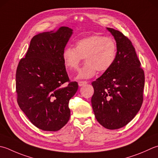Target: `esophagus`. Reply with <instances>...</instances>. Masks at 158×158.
I'll list each match as a JSON object with an SVG mask.
<instances>
[{
	"mask_svg": "<svg viewBox=\"0 0 158 158\" xmlns=\"http://www.w3.org/2000/svg\"><path fill=\"white\" fill-rule=\"evenodd\" d=\"M78 83H79V86H83V85H84L85 84H87L88 81H79L78 82Z\"/></svg>",
	"mask_w": 158,
	"mask_h": 158,
	"instance_id": "34e87169",
	"label": "esophagus"
}]
</instances>
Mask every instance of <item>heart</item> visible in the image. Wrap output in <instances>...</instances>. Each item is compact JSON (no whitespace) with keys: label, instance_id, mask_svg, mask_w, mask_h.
Returning <instances> with one entry per match:
<instances>
[{"label":"heart","instance_id":"obj_1","mask_svg":"<svg viewBox=\"0 0 158 158\" xmlns=\"http://www.w3.org/2000/svg\"><path fill=\"white\" fill-rule=\"evenodd\" d=\"M117 44L110 37L92 35L77 41L76 46H69L63 52L65 66L70 70L78 69L85 57L86 63L77 73V78L88 79L98 70L104 73L112 67L116 61Z\"/></svg>","mask_w":158,"mask_h":158}]
</instances>
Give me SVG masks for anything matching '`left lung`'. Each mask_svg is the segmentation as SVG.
Segmentation results:
<instances>
[{
  "instance_id": "left-lung-1",
  "label": "left lung",
  "mask_w": 158,
  "mask_h": 158,
  "mask_svg": "<svg viewBox=\"0 0 158 158\" xmlns=\"http://www.w3.org/2000/svg\"><path fill=\"white\" fill-rule=\"evenodd\" d=\"M116 40L117 55L111 69L92 82L91 102L96 119L108 129L125 126L143 102L144 73L135 48L127 37L107 28Z\"/></svg>"
}]
</instances>
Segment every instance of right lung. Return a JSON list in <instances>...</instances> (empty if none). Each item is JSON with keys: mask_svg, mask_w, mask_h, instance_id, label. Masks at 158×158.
<instances>
[{"mask_svg": "<svg viewBox=\"0 0 158 158\" xmlns=\"http://www.w3.org/2000/svg\"><path fill=\"white\" fill-rule=\"evenodd\" d=\"M72 33L70 28L61 27L55 33L35 35L18 65V104L32 124L44 131L60 130L70 118L69 103L78 83L70 81L63 52Z\"/></svg>", "mask_w": 158, "mask_h": 158, "instance_id": "add662e5", "label": "right lung"}]
</instances>
